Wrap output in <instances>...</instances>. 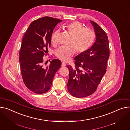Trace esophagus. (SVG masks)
<instances>
[{"instance_id": "esophagus-1", "label": "esophagus", "mask_w": 130, "mask_h": 130, "mask_svg": "<svg viewBox=\"0 0 130 130\" xmlns=\"http://www.w3.org/2000/svg\"><path fill=\"white\" fill-rule=\"evenodd\" d=\"M66 66V64L64 62L62 63V67H65Z\"/></svg>"}]
</instances>
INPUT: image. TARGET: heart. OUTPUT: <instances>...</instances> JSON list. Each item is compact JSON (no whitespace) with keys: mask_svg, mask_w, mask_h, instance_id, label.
I'll use <instances>...</instances> for the list:
<instances>
[{"mask_svg":"<svg viewBox=\"0 0 130 130\" xmlns=\"http://www.w3.org/2000/svg\"><path fill=\"white\" fill-rule=\"evenodd\" d=\"M66 31L72 37L70 46H62L56 50L55 56L63 61L67 62L76 52L82 54L87 51L92 45L96 36L94 32L89 29L85 28L78 21H75L68 24L65 27ZM59 30H55L52 34L51 40L52 44H56Z\"/></svg>","mask_w":130,"mask_h":130,"instance_id":"heart-1","label":"heart"}]
</instances>
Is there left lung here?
Listing matches in <instances>:
<instances>
[{
	"instance_id": "left-lung-1",
	"label": "left lung",
	"mask_w": 130,
	"mask_h": 130,
	"mask_svg": "<svg viewBox=\"0 0 130 130\" xmlns=\"http://www.w3.org/2000/svg\"><path fill=\"white\" fill-rule=\"evenodd\" d=\"M90 22L96 33V41L85 53L75 57L74 68L67 66L70 72L67 89L73 96L78 98L88 97L96 91L107 71L110 55L107 33L97 23Z\"/></svg>"
}]
</instances>
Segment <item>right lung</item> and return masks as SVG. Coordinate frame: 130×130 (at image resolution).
Returning <instances> with one entry per match:
<instances>
[{"label": "right lung", "mask_w": 130, "mask_h": 130, "mask_svg": "<svg viewBox=\"0 0 130 130\" xmlns=\"http://www.w3.org/2000/svg\"><path fill=\"white\" fill-rule=\"evenodd\" d=\"M61 21L44 17L32 22L24 34L19 52L21 73L26 87L36 93H46L50 90L54 76L61 66V62L54 59L45 67L43 57L47 54L54 28Z\"/></svg>", "instance_id": "obj_1"}]
</instances>
